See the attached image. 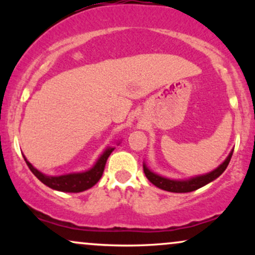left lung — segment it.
<instances>
[{"mask_svg":"<svg viewBox=\"0 0 255 255\" xmlns=\"http://www.w3.org/2000/svg\"><path fill=\"white\" fill-rule=\"evenodd\" d=\"M231 156H233V151L230 152L229 156L227 157V159L213 171L209 172V174L200 175V176L191 177L188 178V180H170V178H166L160 176V175L154 174L153 171H151L150 169L147 168V165H146L145 163L142 166H144V172L146 177L148 178V181H150L151 183H153L154 186L158 187V188L172 193H188L197 191V189L204 187L205 184L212 182L213 180H216V178L221 176L225 169H227L228 164H229Z\"/></svg>","mask_w":255,"mask_h":255,"instance_id":"left-lung-1","label":"left lung"}]
</instances>
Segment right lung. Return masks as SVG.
Here are the masks:
<instances>
[{
	"label": "right lung",
	"mask_w": 255,
	"mask_h": 255,
	"mask_svg": "<svg viewBox=\"0 0 255 255\" xmlns=\"http://www.w3.org/2000/svg\"><path fill=\"white\" fill-rule=\"evenodd\" d=\"M113 151L114 147H108L107 150L101 154V157L98 158L96 164L93 165L90 170L83 172H72V174L60 175V176H48V175H44L43 172L37 170V169L26 159L25 156L24 158L26 164L30 168V170L33 172L34 176H36L39 181H42L45 186L50 187V188L55 189V191L79 193L91 188V187L95 186V184L101 180L105 168V163H107L108 157L110 156V153Z\"/></svg>",
	"instance_id": "obj_1"
}]
</instances>
